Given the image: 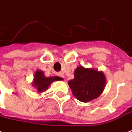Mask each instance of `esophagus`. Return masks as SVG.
Masks as SVG:
<instances>
[{"label":"esophagus","instance_id":"esophagus-1","mask_svg":"<svg viewBox=\"0 0 132 132\" xmlns=\"http://www.w3.org/2000/svg\"><path fill=\"white\" fill-rule=\"evenodd\" d=\"M57 76H59V77H60V78H64V75H63V73H57Z\"/></svg>","mask_w":132,"mask_h":132}]
</instances>
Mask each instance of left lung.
<instances>
[{"label":"left lung","mask_w":132,"mask_h":132,"mask_svg":"<svg viewBox=\"0 0 132 132\" xmlns=\"http://www.w3.org/2000/svg\"><path fill=\"white\" fill-rule=\"evenodd\" d=\"M106 83V76L103 71L82 66L76 68L74 78L68 82L74 96L84 103L98 98L103 93Z\"/></svg>","instance_id":"1"}]
</instances>
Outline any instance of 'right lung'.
Masks as SVG:
<instances>
[{
    "label": "right lung",
    "mask_w": 132,
    "mask_h": 132,
    "mask_svg": "<svg viewBox=\"0 0 132 132\" xmlns=\"http://www.w3.org/2000/svg\"><path fill=\"white\" fill-rule=\"evenodd\" d=\"M63 80L62 78L58 76L46 77L45 76L43 71L41 70H37L34 76V80L31 83V85L37 89V93L41 94L45 92L53 82Z\"/></svg>",
    "instance_id": "add662e5"
}]
</instances>
